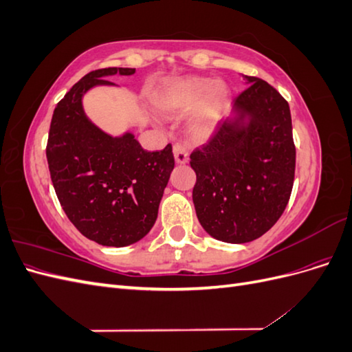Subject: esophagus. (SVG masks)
I'll return each instance as SVG.
<instances>
[{
	"label": "esophagus",
	"instance_id": "obj_1",
	"mask_svg": "<svg viewBox=\"0 0 352 352\" xmlns=\"http://www.w3.org/2000/svg\"><path fill=\"white\" fill-rule=\"evenodd\" d=\"M173 155H175V162L177 164H185V163H188V160H189V154L185 150V146L179 145V144L173 145Z\"/></svg>",
	"mask_w": 352,
	"mask_h": 352
}]
</instances>
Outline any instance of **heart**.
Here are the masks:
<instances>
[{
	"label": "heart",
	"instance_id": "1",
	"mask_svg": "<svg viewBox=\"0 0 352 352\" xmlns=\"http://www.w3.org/2000/svg\"><path fill=\"white\" fill-rule=\"evenodd\" d=\"M230 101V91L223 80L208 78H179L160 89L154 104L157 110L168 117L186 114L185 131L192 141L204 142L214 135L225 117Z\"/></svg>",
	"mask_w": 352,
	"mask_h": 352
}]
</instances>
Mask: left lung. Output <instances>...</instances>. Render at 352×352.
<instances>
[{"label": "left lung", "instance_id": "obj_1", "mask_svg": "<svg viewBox=\"0 0 352 352\" xmlns=\"http://www.w3.org/2000/svg\"><path fill=\"white\" fill-rule=\"evenodd\" d=\"M243 79L250 87L230 116L190 154L197 217L210 236L228 243L257 239L279 220L295 175L289 104L263 79Z\"/></svg>", "mask_w": 352, "mask_h": 352}]
</instances>
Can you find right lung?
Here are the masks:
<instances>
[{
  "label": "right lung",
  "mask_w": 352,
  "mask_h": 352,
  "mask_svg": "<svg viewBox=\"0 0 352 352\" xmlns=\"http://www.w3.org/2000/svg\"><path fill=\"white\" fill-rule=\"evenodd\" d=\"M135 69L94 70L65 95L52 114L47 160L57 198L83 236L104 247H127L151 230L175 167L172 145L145 151L132 132L111 136L83 110L85 94Z\"/></svg>",
  "instance_id": "right-lung-1"
}]
</instances>
